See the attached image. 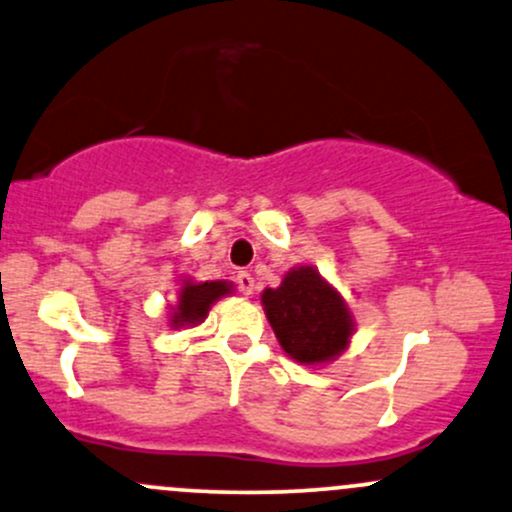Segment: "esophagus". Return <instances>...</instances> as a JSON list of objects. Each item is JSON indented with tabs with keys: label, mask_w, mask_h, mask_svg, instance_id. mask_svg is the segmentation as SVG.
Segmentation results:
<instances>
[{
	"label": "esophagus",
	"mask_w": 512,
	"mask_h": 512,
	"mask_svg": "<svg viewBox=\"0 0 512 512\" xmlns=\"http://www.w3.org/2000/svg\"><path fill=\"white\" fill-rule=\"evenodd\" d=\"M236 286H238L240 293L250 296V293L255 291V279H252V274H248V272H238L236 274Z\"/></svg>",
	"instance_id": "34e87169"
}]
</instances>
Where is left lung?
<instances>
[{"label":"left lung","instance_id":"8db88e82","mask_svg":"<svg viewBox=\"0 0 512 512\" xmlns=\"http://www.w3.org/2000/svg\"><path fill=\"white\" fill-rule=\"evenodd\" d=\"M262 305L281 349L296 361H332L349 344V310L313 267L291 269L279 289L262 293Z\"/></svg>","mask_w":512,"mask_h":512}]
</instances>
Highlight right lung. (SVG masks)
Segmentation results:
<instances>
[{"label": "right lung", "mask_w": 512, "mask_h": 512, "mask_svg": "<svg viewBox=\"0 0 512 512\" xmlns=\"http://www.w3.org/2000/svg\"><path fill=\"white\" fill-rule=\"evenodd\" d=\"M231 293L228 281H204V284H185L180 291L178 308L173 315V327L197 325L207 317L211 303L219 301L221 296Z\"/></svg>", "instance_id": "add662e5"}]
</instances>
